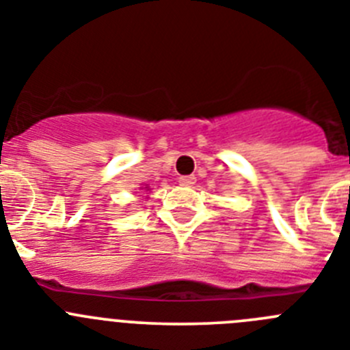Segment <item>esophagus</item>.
<instances>
[{
    "instance_id": "1",
    "label": "esophagus",
    "mask_w": 350,
    "mask_h": 350,
    "mask_svg": "<svg viewBox=\"0 0 350 350\" xmlns=\"http://www.w3.org/2000/svg\"><path fill=\"white\" fill-rule=\"evenodd\" d=\"M178 184L185 185V187H191V185L196 184V177L194 175H182V177H178Z\"/></svg>"
}]
</instances>
